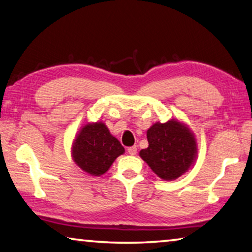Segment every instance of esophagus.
<instances>
[{
	"label": "esophagus",
	"mask_w": 252,
	"mask_h": 252,
	"mask_svg": "<svg viewBox=\"0 0 252 252\" xmlns=\"http://www.w3.org/2000/svg\"><path fill=\"white\" fill-rule=\"evenodd\" d=\"M127 153H129L130 156H135L136 155V146L130 147L129 149H127Z\"/></svg>",
	"instance_id": "1"
}]
</instances>
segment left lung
Masks as SVG:
<instances>
[{
    "instance_id": "1",
    "label": "left lung",
    "mask_w": 252,
    "mask_h": 252,
    "mask_svg": "<svg viewBox=\"0 0 252 252\" xmlns=\"http://www.w3.org/2000/svg\"><path fill=\"white\" fill-rule=\"evenodd\" d=\"M149 147L139 156L162 180H176L193 167L198 146L194 133L186 123L171 119L156 122L147 131Z\"/></svg>"
}]
</instances>
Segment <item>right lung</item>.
<instances>
[{
    "instance_id": "add662e5",
    "label": "right lung",
    "mask_w": 252,
    "mask_h": 252,
    "mask_svg": "<svg viewBox=\"0 0 252 252\" xmlns=\"http://www.w3.org/2000/svg\"><path fill=\"white\" fill-rule=\"evenodd\" d=\"M123 153L125 148L101 121L88 122L81 127L71 148L75 164L93 177L104 174Z\"/></svg>"
}]
</instances>
